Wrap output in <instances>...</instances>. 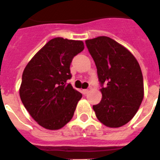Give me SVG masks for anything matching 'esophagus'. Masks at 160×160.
<instances>
[{
	"label": "esophagus",
	"instance_id": "34e87169",
	"mask_svg": "<svg viewBox=\"0 0 160 160\" xmlns=\"http://www.w3.org/2000/svg\"><path fill=\"white\" fill-rule=\"evenodd\" d=\"M88 93H89V90H88V89H83L82 90V93L83 94H84V95H85V94H87Z\"/></svg>",
	"mask_w": 160,
	"mask_h": 160
}]
</instances>
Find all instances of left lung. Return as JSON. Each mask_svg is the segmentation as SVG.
I'll use <instances>...</instances> for the list:
<instances>
[{
  "label": "left lung",
  "mask_w": 160,
  "mask_h": 160,
  "mask_svg": "<svg viewBox=\"0 0 160 160\" xmlns=\"http://www.w3.org/2000/svg\"><path fill=\"white\" fill-rule=\"evenodd\" d=\"M97 67L102 99L93 108L108 127H120L132 120L143 100L141 67L126 48L106 36L85 41Z\"/></svg>",
  "instance_id": "obj_1"
}]
</instances>
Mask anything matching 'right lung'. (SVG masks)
I'll use <instances>...</instances> for the list:
<instances>
[{"instance_id":"add662e5","label":"right lung","mask_w":160,"mask_h":160,"mask_svg":"<svg viewBox=\"0 0 160 160\" xmlns=\"http://www.w3.org/2000/svg\"><path fill=\"white\" fill-rule=\"evenodd\" d=\"M83 50L82 41L55 38L24 68L19 96L31 117L46 129H60L73 117L82 94L67 80L72 76V59Z\"/></svg>"}]
</instances>
